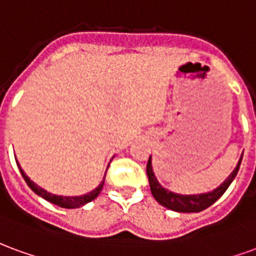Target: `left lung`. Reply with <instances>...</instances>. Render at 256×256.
<instances>
[{
    "mask_svg": "<svg viewBox=\"0 0 256 256\" xmlns=\"http://www.w3.org/2000/svg\"><path fill=\"white\" fill-rule=\"evenodd\" d=\"M242 158L240 156L238 165L233 169V172L226 177V180L218 186L217 188H214L212 191L203 192V194H192V195H182V194H176V192H172L166 188H164L160 184V182L156 180L154 170H152V160L151 156L147 162V177H148V182H150V190L152 196L156 199V202L162 204L164 207H166L169 210L177 212H199L210 207L214 202H217L220 198L222 196L224 192L226 191L228 187L232 184L234 180V177L238 174V168L242 164Z\"/></svg>",
    "mask_w": 256,
    "mask_h": 256,
    "instance_id": "left-lung-1",
    "label": "left lung"
}]
</instances>
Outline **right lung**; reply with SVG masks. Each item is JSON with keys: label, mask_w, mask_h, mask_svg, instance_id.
Here are the masks:
<instances>
[{"label": "right lung", "mask_w": 256, "mask_h": 256, "mask_svg": "<svg viewBox=\"0 0 256 256\" xmlns=\"http://www.w3.org/2000/svg\"><path fill=\"white\" fill-rule=\"evenodd\" d=\"M16 164H18V169H20L22 176H23V178L26 180V182H27V186H28V187L31 188L36 195H38V196L44 198V200L53 203V204H56V206L64 207V208H78V207L84 206V204H87V203L91 202V200H94L95 198L100 195V192L102 191L104 182H105V176H104V180L100 182V184L98 186V187L94 188L92 191L87 192V194H84V195H79V196H62V195H54V194H52V192H48L42 187H39L38 184H35V182H34L32 180H31V178L24 173V170L22 169V166L18 165V161H16ZM106 170H108V169H106Z\"/></svg>", "instance_id": "right-lung-1"}]
</instances>
